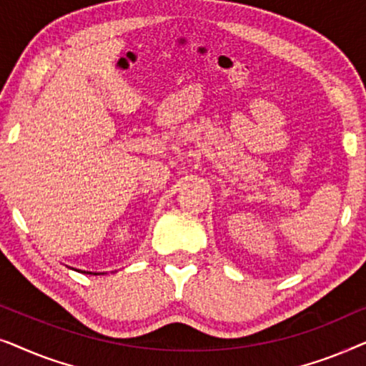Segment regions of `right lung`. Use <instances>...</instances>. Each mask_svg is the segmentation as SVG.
I'll return each mask as SVG.
<instances>
[{
    "label": "right lung",
    "instance_id": "obj_1",
    "mask_svg": "<svg viewBox=\"0 0 366 366\" xmlns=\"http://www.w3.org/2000/svg\"><path fill=\"white\" fill-rule=\"evenodd\" d=\"M76 272H78V269H76ZM81 273H89V274H92V272H81ZM93 274H99V273H93Z\"/></svg>",
    "mask_w": 366,
    "mask_h": 366
}]
</instances>
